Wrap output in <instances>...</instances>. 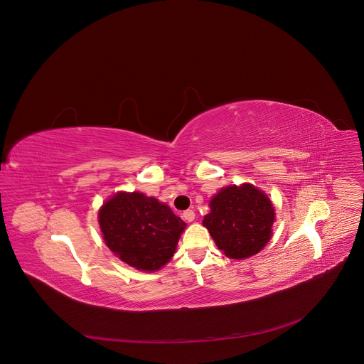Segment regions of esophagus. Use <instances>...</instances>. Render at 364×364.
Instances as JSON below:
<instances>
[{
  "label": "esophagus",
  "mask_w": 364,
  "mask_h": 364,
  "mask_svg": "<svg viewBox=\"0 0 364 364\" xmlns=\"http://www.w3.org/2000/svg\"><path fill=\"white\" fill-rule=\"evenodd\" d=\"M183 217H184V220H187V221H193V220L196 218V213H194L193 210H186V211L183 213Z\"/></svg>",
  "instance_id": "34e87169"
}]
</instances>
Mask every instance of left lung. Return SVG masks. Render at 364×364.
I'll list each match as a JSON object with an SVG mask.
<instances>
[{
	"mask_svg": "<svg viewBox=\"0 0 364 364\" xmlns=\"http://www.w3.org/2000/svg\"><path fill=\"white\" fill-rule=\"evenodd\" d=\"M210 208L203 224L227 257L255 256L269 243L274 208L269 197L252 184L223 188L210 201Z\"/></svg>",
	"mask_w": 364,
	"mask_h": 364,
	"instance_id": "obj_1",
	"label": "left lung"
}]
</instances>
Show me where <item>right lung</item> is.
Segmentation results:
<instances>
[{
  "instance_id": "add662e5",
  "label": "right lung",
  "mask_w": 364,
  "mask_h": 364,
  "mask_svg": "<svg viewBox=\"0 0 364 364\" xmlns=\"http://www.w3.org/2000/svg\"><path fill=\"white\" fill-rule=\"evenodd\" d=\"M108 249L124 263L154 272L176 253L186 223L171 208L141 193H118L98 213Z\"/></svg>"
}]
</instances>
